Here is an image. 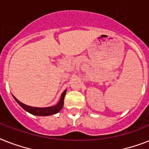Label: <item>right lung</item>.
<instances>
[{
  "label": "right lung",
  "instance_id": "right-lung-1",
  "mask_svg": "<svg viewBox=\"0 0 149 149\" xmlns=\"http://www.w3.org/2000/svg\"><path fill=\"white\" fill-rule=\"evenodd\" d=\"M66 90L63 92L61 95L60 100L56 106H50V107H46V108H39V107H32V106H26L23 102H20L19 100L14 96V100H16V102H17L25 111L28 112L29 113H31L32 115H35V116H50V115H54L57 113L58 112H60V110L62 109L64 103V97L66 95Z\"/></svg>",
  "mask_w": 149,
  "mask_h": 149
}]
</instances>
